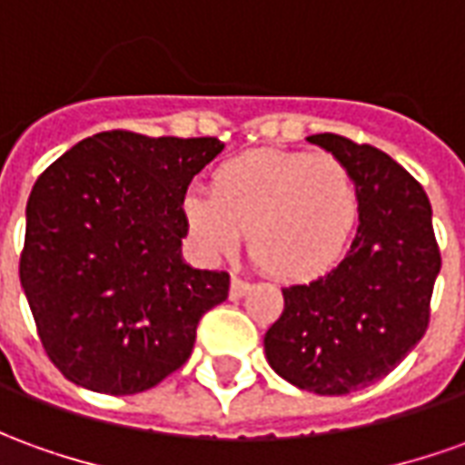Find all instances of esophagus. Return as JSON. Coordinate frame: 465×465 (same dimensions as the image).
Listing matches in <instances>:
<instances>
[{"instance_id": "obj_1", "label": "esophagus", "mask_w": 465, "mask_h": 465, "mask_svg": "<svg viewBox=\"0 0 465 465\" xmlns=\"http://www.w3.org/2000/svg\"><path fill=\"white\" fill-rule=\"evenodd\" d=\"M249 292V282L242 277H232V287H229V294H232V300H239Z\"/></svg>"}]
</instances>
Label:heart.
Instances as JSON below:
<instances>
[{"label":"heart","instance_id":"1","mask_svg":"<svg viewBox=\"0 0 465 465\" xmlns=\"http://www.w3.org/2000/svg\"><path fill=\"white\" fill-rule=\"evenodd\" d=\"M360 196L340 158L256 148L226 158L209 191L191 188L183 216L211 256H232L252 233V256L284 282H312L340 264L355 232Z\"/></svg>","mask_w":465,"mask_h":465}]
</instances>
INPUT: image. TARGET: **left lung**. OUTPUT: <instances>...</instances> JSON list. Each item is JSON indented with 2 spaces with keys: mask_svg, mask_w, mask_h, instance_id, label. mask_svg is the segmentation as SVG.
<instances>
[{
  "mask_svg": "<svg viewBox=\"0 0 465 465\" xmlns=\"http://www.w3.org/2000/svg\"><path fill=\"white\" fill-rule=\"evenodd\" d=\"M307 141L350 168L360 226L332 272L282 289L284 312L266 330L264 352L302 391L345 395L385 378L420 342L440 252L430 201L401 163L334 133Z\"/></svg>",
  "mask_w": 465,
  "mask_h": 465,
  "instance_id": "1",
  "label": "left lung"
}]
</instances>
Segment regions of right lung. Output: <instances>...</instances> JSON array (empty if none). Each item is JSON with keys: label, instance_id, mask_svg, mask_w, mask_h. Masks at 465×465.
Masks as SVG:
<instances>
[{"label": "right lung", "instance_id": "add662e5", "mask_svg": "<svg viewBox=\"0 0 465 465\" xmlns=\"http://www.w3.org/2000/svg\"><path fill=\"white\" fill-rule=\"evenodd\" d=\"M219 138L97 133L37 178L19 282L45 352L74 385L133 395L191 355L229 274L183 262V196Z\"/></svg>", "mask_w": 465, "mask_h": 465}]
</instances>
